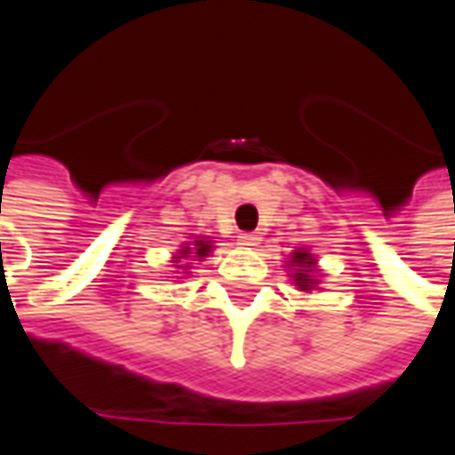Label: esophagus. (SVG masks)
<instances>
[{
	"instance_id": "esophagus-1",
	"label": "esophagus",
	"mask_w": 455,
	"mask_h": 455,
	"mask_svg": "<svg viewBox=\"0 0 455 455\" xmlns=\"http://www.w3.org/2000/svg\"><path fill=\"white\" fill-rule=\"evenodd\" d=\"M259 241L260 236L256 231H243V234L238 236V243H241V246H259Z\"/></svg>"
}]
</instances>
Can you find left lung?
Segmentation results:
<instances>
[{
	"instance_id": "8db88e82",
	"label": "left lung",
	"mask_w": 455,
	"mask_h": 455,
	"mask_svg": "<svg viewBox=\"0 0 455 455\" xmlns=\"http://www.w3.org/2000/svg\"><path fill=\"white\" fill-rule=\"evenodd\" d=\"M288 266H293V281L300 291H313V285L317 283V278L313 275L315 273V259L307 253V251L298 249L288 260Z\"/></svg>"
}]
</instances>
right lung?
<instances>
[{
  "mask_svg": "<svg viewBox=\"0 0 455 455\" xmlns=\"http://www.w3.org/2000/svg\"><path fill=\"white\" fill-rule=\"evenodd\" d=\"M214 249L212 246V241H195V243H187V246H182V251H180V256H174V259H187V256H195V259H204V256H209V251ZM180 268H187V266H180Z\"/></svg>",
  "mask_w": 455,
  "mask_h": 455,
  "instance_id": "add662e5",
  "label": "right lung"
}]
</instances>
